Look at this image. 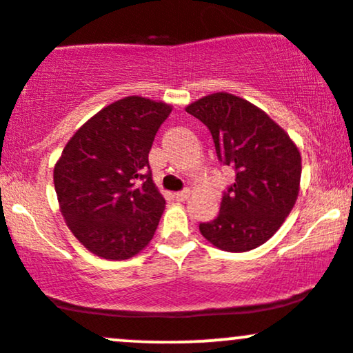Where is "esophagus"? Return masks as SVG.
Segmentation results:
<instances>
[{"label":"esophagus","instance_id":"esophagus-1","mask_svg":"<svg viewBox=\"0 0 353 353\" xmlns=\"http://www.w3.org/2000/svg\"><path fill=\"white\" fill-rule=\"evenodd\" d=\"M190 195H192V192L187 188V190H183V192H176L175 199L178 200V202H185V200L190 199Z\"/></svg>","mask_w":353,"mask_h":353}]
</instances>
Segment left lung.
I'll list each match as a JSON object with an SVG mask.
<instances>
[{
  "label": "left lung",
  "instance_id": "8db88e82",
  "mask_svg": "<svg viewBox=\"0 0 353 353\" xmlns=\"http://www.w3.org/2000/svg\"><path fill=\"white\" fill-rule=\"evenodd\" d=\"M210 131L217 157L236 172L221 212L200 232L215 248L248 252L276 234L293 210L301 154L263 109L229 92L208 94L185 108Z\"/></svg>",
  "mask_w": 353,
  "mask_h": 353
}]
</instances>
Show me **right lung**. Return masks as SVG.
Masks as SVG:
<instances>
[{"mask_svg": "<svg viewBox=\"0 0 353 353\" xmlns=\"http://www.w3.org/2000/svg\"><path fill=\"white\" fill-rule=\"evenodd\" d=\"M170 112L163 101L123 97L87 119L57 160L62 217L94 256L130 259L153 239L165 199L153 183L148 154Z\"/></svg>", "mask_w": 353, "mask_h": 353, "instance_id": "obj_1", "label": "right lung"}]
</instances>
